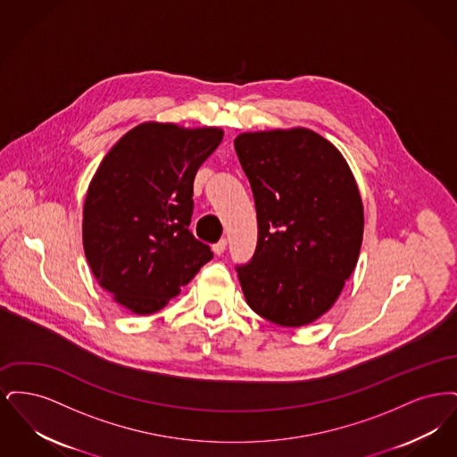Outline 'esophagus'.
<instances>
[{
	"label": "esophagus",
	"mask_w": 457,
	"mask_h": 457,
	"mask_svg": "<svg viewBox=\"0 0 457 457\" xmlns=\"http://www.w3.org/2000/svg\"><path fill=\"white\" fill-rule=\"evenodd\" d=\"M226 246H228V241H226V238L219 239L218 243H214L212 250H214V253H216V255H220V253H224Z\"/></svg>",
	"instance_id": "34e87169"
}]
</instances>
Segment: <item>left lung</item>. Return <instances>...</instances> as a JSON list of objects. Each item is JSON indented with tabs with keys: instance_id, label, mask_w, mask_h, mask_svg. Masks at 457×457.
Wrapping results in <instances>:
<instances>
[{
	"instance_id": "1",
	"label": "left lung",
	"mask_w": 457,
	"mask_h": 457,
	"mask_svg": "<svg viewBox=\"0 0 457 457\" xmlns=\"http://www.w3.org/2000/svg\"><path fill=\"white\" fill-rule=\"evenodd\" d=\"M257 211L253 257L237 265L250 308L272 324L306 326L337 300L360 255L363 205L345 157L315 131L235 138Z\"/></svg>"
}]
</instances>
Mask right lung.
<instances>
[{"mask_svg":"<svg viewBox=\"0 0 457 457\" xmlns=\"http://www.w3.org/2000/svg\"><path fill=\"white\" fill-rule=\"evenodd\" d=\"M219 129L144 123L106 154L84 205L88 265L118 303L161 310L214 257L188 229L194 179L218 149Z\"/></svg>","mask_w":457,"mask_h":457,"instance_id":"obj_1","label":"right lung"}]
</instances>
